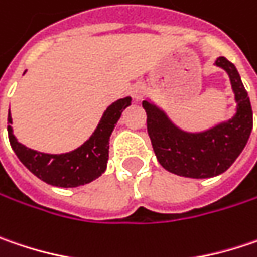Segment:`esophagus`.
<instances>
[{
    "label": "esophagus",
    "mask_w": 257,
    "mask_h": 257,
    "mask_svg": "<svg viewBox=\"0 0 257 257\" xmlns=\"http://www.w3.org/2000/svg\"><path fill=\"white\" fill-rule=\"evenodd\" d=\"M130 93H132V96H133L136 101H140V99H143V96H145V93H146V87H145V84H142V83H136V84L132 86Z\"/></svg>",
    "instance_id": "34e87169"
}]
</instances>
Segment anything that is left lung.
I'll use <instances>...</instances> for the list:
<instances>
[{"instance_id": "obj_1", "label": "left lung", "mask_w": 257, "mask_h": 257, "mask_svg": "<svg viewBox=\"0 0 257 257\" xmlns=\"http://www.w3.org/2000/svg\"><path fill=\"white\" fill-rule=\"evenodd\" d=\"M216 67L227 71L237 102L235 114L200 133L178 128L155 103L142 102L148 133L159 164L170 173L189 178H211L222 174L243 152L253 128V111L235 65L218 57Z\"/></svg>"}]
</instances>
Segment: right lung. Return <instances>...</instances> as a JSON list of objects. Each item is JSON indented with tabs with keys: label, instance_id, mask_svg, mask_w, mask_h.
Masks as SVG:
<instances>
[{
	"label": "right lung",
	"instance_id": "add662e5",
	"mask_svg": "<svg viewBox=\"0 0 257 257\" xmlns=\"http://www.w3.org/2000/svg\"><path fill=\"white\" fill-rule=\"evenodd\" d=\"M26 73V71H25ZM132 103V98H122L112 102L103 112L101 121L92 136L82 146L67 154H44L29 149L13 135L9 125L10 145L22 164L32 174L55 187H77L87 184L106 170L109 154V138L118 122L121 112ZM9 111V124H11Z\"/></svg>",
	"mask_w": 257,
	"mask_h": 257
}]
</instances>
